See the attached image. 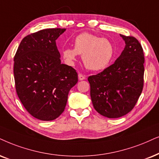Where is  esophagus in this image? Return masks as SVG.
<instances>
[{"instance_id":"34e87169","label":"esophagus","mask_w":159,"mask_h":159,"mask_svg":"<svg viewBox=\"0 0 159 159\" xmlns=\"http://www.w3.org/2000/svg\"><path fill=\"white\" fill-rule=\"evenodd\" d=\"M86 78V76L85 75H82V74H81V73H79L78 74V79L80 80V81H82V80H84Z\"/></svg>"}]
</instances>
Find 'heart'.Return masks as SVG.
<instances>
[{"mask_svg":"<svg viewBox=\"0 0 159 159\" xmlns=\"http://www.w3.org/2000/svg\"><path fill=\"white\" fill-rule=\"evenodd\" d=\"M74 48H67L62 55L69 65H73L78 55H82V61L88 69L101 70L105 69L113 59L114 50L111 42L105 38L82 33L75 38Z\"/></svg>","mask_w":159,"mask_h":159,"instance_id":"obj_1","label":"heart"}]
</instances>
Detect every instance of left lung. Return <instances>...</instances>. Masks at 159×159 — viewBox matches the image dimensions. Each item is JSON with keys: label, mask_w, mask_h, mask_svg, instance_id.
I'll return each instance as SVG.
<instances>
[{"label": "left lung", "mask_w": 159, "mask_h": 159, "mask_svg": "<svg viewBox=\"0 0 159 159\" xmlns=\"http://www.w3.org/2000/svg\"><path fill=\"white\" fill-rule=\"evenodd\" d=\"M125 47L115 62L88 78L94 109L108 118H118L133 109L144 85V53L134 37L120 34Z\"/></svg>", "instance_id": "1"}]
</instances>
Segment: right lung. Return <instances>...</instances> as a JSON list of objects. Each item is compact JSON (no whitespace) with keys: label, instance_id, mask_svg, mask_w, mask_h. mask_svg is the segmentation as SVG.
Segmentation results:
<instances>
[{"label":"right lung","instance_id":"right-lung-1","mask_svg":"<svg viewBox=\"0 0 159 159\" xmlns=\"http://www.w3.org/2000/svg\"><path fill=\"white\" fill-rule=\"evenodd\" d=\"M65 29H48L26 36L14 58L17 96L29 113L43 121L53 120L65 111L78 73L61 63L56 40Z\"/></svg>","mask_w":159,"mask_h":159}]
</instances>
